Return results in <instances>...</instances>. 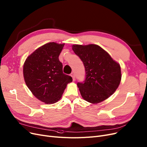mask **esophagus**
I'll list each match as a JSON object with an SVG mask.
<instances>
[{
	"mask_svg": "<svg viewBox=\"0 0 147 147\" xmlns=\"http://www.w3.org/2000/svg\"><path fill=\"white\" fill-rule=\"evenodd\" d=\"M71 76L72 77L73 80V81H75V76H74V73H72L71 74Z\"/></svg>",
	"mask_w": 147,
	"mask_h": 147,
	"instance_id": "1",
	"label": "esophagus"
}]
</instances>
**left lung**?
I'll return each mask as SVG.
<instances>
[{
  "label": "left lung",
  "mask_w": 147,
  "mask_h": 147,
  "mask_svg": "<svg viewBox=\"0 0 147 147\" xmlns=\"http://www.w3.org/2000/svg\"><path fill=\"white\" fill-rule=\"evenodd\" d=\"M72 49L85 68L86 79L84 83H78L82 98L91 104H98L109 98L121 82L120 64L96 45H73Z\"/></svg>",
  "instance_id": "left-lung-1"
}]
</instances>
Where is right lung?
Wrapping results in <instances>:
<instances>
[{"label":"right lung","mask_w":147,"mask_h":147,"mask_svg":"<svg viewBox=\"0 0 147 147\" xmlns=\"http://www.w3.org/2000/svg\"><path fill=\"white\" fill-rule=\"evenodd\" d=\"M64 43H46L34 51L26 59L23 76L26 85L33 95L47 104L61 98L71 76L63 73L59 55Z\"/></svg>","instance_id":"add662e5"}]
</instances>
